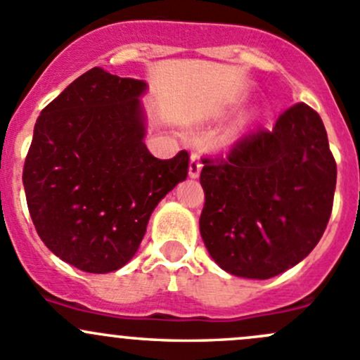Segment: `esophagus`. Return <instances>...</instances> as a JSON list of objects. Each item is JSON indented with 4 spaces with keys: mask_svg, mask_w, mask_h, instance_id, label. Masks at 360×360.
I'll use <instances>...</instances> for the list:
<instances>
[{
    "mask_svg": "<svg viewBox=\"0 0 360 360\" xmlns=\"http://www.w3.org/2000/svg\"><path fill=\"white\" fill-rule=\"evenodd\" d=\"M201 169L202 165L201 159H199V154H192L191 162H188V176H191V179H198V176L201 175Z\"/></svg>",
    "mask_w": 360,
    "mask_h": 360,
    "instance_id": "esophagus-1",
    "label": "esophagus"
}]
</instances>
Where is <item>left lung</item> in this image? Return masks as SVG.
Listing matches in <instances>:
<instances>
[{
  "label": "left lung",
  "mask_w": 360,
  "mask_h": 360,
  "mask_svg": "<svg viewBox=\"0 0 360 360\" xmlns=\"http://www.w3.org/2000/svg\"><path fill=\"white\" fill-rule=\"evenodd\" d=\"M202 165L199 231L225 272L270 279L317 246L331 217L336 162L316 110L296 103L272 129L248 133L227 158Z\"/></svg>",
  "instance_id": "obj_1"
}]
</instances>
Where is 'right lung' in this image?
<instances>
[{
    "label": "right lung",
    "mask_w": 360,
    "mask_h": 360,
    "mask_svg": "<svg viewBox=\"0 0 360 360\" xmlns=\"http://www.w3.org/2000/svg\"><path fill=\"white\" fill-rule=\"evenodd\" d=\"M147 83L94 68L48 103L24 165L25 199L48 250L90 274L135 257L154 207L187 179L188 154L147 149Z\"/></svg>",
    "instance_id": "right-lung-1"
}]
</instances>
